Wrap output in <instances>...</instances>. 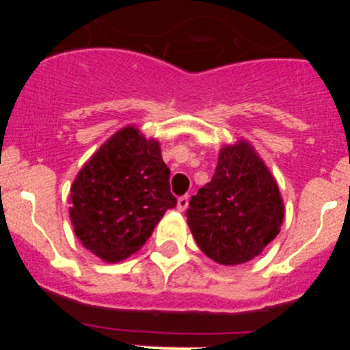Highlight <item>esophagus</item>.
Masks as SVG:
<instances>
[{"label":"esophagus","mask_w":350,"mask_h":350,"mask_svg":"<svg viewBox=\"0 0 350 350\" xmlns=\"http://www.w3.org/2000/svg\"><path fill=\"white\" fill-rule=\"evenodd\" d=\"M188 204H189V196L188 195L178 198V210L179 211H185L186 208H188Z\"/></svg>","instance_id":"obj_1"}]
</instances>
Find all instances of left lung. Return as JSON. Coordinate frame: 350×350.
Masks as SVG:
<instances>
[{
	"label": "left lung",
	"instance_id": "8db88e82",
	"mask_svg": "<svg viewBox=\"0 0 350 350\" xmlns=\"http://www.w3.org/2000/svg\"><path fill=\"white\" fill-rule=\"evenodd\" d=\"M186 217L198 247L215 262L235 266L280 234L284 203L262 159L239 140L220 150L213 178L191 198Z\"/></svg>",
	"mask_w": 350,
	"mask_h": 350
}]
</instances>
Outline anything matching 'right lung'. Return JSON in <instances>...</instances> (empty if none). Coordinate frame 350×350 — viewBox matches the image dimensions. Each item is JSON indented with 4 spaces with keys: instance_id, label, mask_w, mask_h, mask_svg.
I'll return each instance as SVG.
<instances>
[{
    "instance_id": "1",
    "label": "right lung",
    "mask_w": 350,
    "mask_h": 350,
    "mask_svg": "<svg viewBox=\"0 0 350 350\" xmlns=\"http://www.w3.org/2000/svg\"><path fill=\"white\" fill-rule=\"evenodd\" d=\"M157 140L125 126L77 172L69 217L81 243L107 262L126 259L152 235L178 200Z\"/></svg>"
}]
</instances>
